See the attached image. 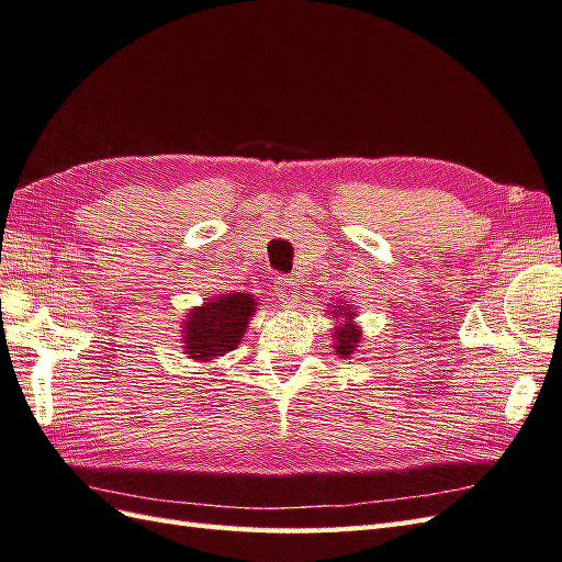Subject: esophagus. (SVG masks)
<instances>
[{
    "instance_id": "obj_1",
    "label": "esophagus",
    "mask_w": 562,
    "mask_h": 562,
    "mask_svg": "<svg viewBox=\"0 0 562 562\" xmlns=\"http://www.w3.org/2000/svg\"><path fill=\"white\" fill-rule=\"evenodd\" d=\"M272 290H276V296L280 304H292V301L299 299L296 282L290 276H278L276 282H272Z\"/></svg>"
}]
</instances>
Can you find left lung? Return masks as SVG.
Masks as SVG:
<instances>
[{
	"label": "left lung",
	"instance_id": "1",
	"mask_svg": "<svg viewBox=\"0 0 562 562\" xmlns=\"http://www.w3.org/2000/svg\"><path fill=\"white\" fill-rule=\"evenodd\" d=\"M339 313H341V306H339ZM339 313H335V315H339ZM341 315H344V313H341ZM347 318H349V321L353 318V311H347ZM335 335H337L335 349H337V353H339V356H349V353H353V349L358 347V341H361V333H358V329H356L353 325H344V327H339Z\"/></svg>",
	"mask_w": 562,
	"mask_h": 562
}]
</instances>
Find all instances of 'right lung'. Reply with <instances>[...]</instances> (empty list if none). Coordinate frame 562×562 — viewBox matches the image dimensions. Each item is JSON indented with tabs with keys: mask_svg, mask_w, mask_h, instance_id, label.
<instances>
[{
	"mask_svg": "<svg viewBox=\"0 0 562 562\" xmlns=\"http://www.w3.org/2000/svg\"><path fill=\"white\" fill-rule=\"evenodd\" d=\"M254 296L251 294H225L206 301L190 313V321L184 323V349L196 361H211L215 356L233 351L244 329L254 315Z\"/></svg>",
	"mask_w": 562,
	"mask_h": 562,
	"instance_id": "right-lung-1",
	"label": "right lung"
}]
</instances>
